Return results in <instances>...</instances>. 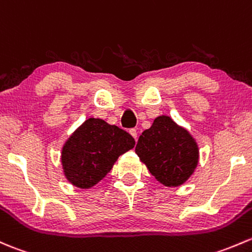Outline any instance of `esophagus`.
<instances>
[{
	"label": "esophagus",
	"instance_id": "34e87169",
	"mask_svg": "<svg viewBox=\"0 0 252 252\" xmlns=\"http://www.w3.org/2000/svg\"><path fill=\"white\" fill-rule=\"evenodd\" d=\"M129 133H130V135L134 137L135 140L137 139V131H136V129H134V128L130 129V130H129Z\"/></svg>",
	"mask_w": 252,
	"mask_h": 252
}]
</instances>
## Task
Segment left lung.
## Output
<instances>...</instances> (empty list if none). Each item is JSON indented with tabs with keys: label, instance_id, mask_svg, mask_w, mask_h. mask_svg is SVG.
I'll return each mask as SVG.
<instances>
[{
	"label": "left lung",
	"instance_id": "8db88e82",
	"mask_svg": "<svg viewBox=\"0 0 252 252\" xmlns=\"http://www.w3.org/2000/svg\"><path fill=\"white\" fill-rule=\"evenodd\" d=\"M135 152L156 180L168 187L184 184L198 163L197 142L168 116L156 118L140 135Z\"/></svg>",
	"mask_w": 252,
	"mask_h": 252
}]
</instances>
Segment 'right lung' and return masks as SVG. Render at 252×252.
<instances>
[{
  "instance_id": "right-lung-1",
  "label": "right lung",
  "mask_w": 252,
  "mask_h": 252,
  "mask_svg": "<svg viewBox=\"0 0 252 252\" xmlns=\"http://www.w3.org/2000/svg\"><path fill=\"white\" fill-rule=\"evenodd\" d=\"M135 146L130 134L99 118H89L63 147L66 179L79 189H91L110 173L118 157Z\"/></svg>"
}]
</instances>
